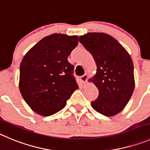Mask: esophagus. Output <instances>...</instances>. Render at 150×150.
Instances as JSON below:
<instances>
[{"label": "esophagus", "mask_w": 150, "mask_h": 150, "mask_svg": "<svg viewBox=\"0 0 150 150\" xmlns=\"http://www.w3.org/2000/svg\"><path fill=\"white\" fill-rule=\"evenodd\" d=\"M87 78H88V75L85 74V75H82V76L80 77V79H81V81L83 83H85L86 82V81H87Z\"/></svg>", "instance_id": "1"}]
</instances>
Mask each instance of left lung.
Segmentation results:
<instances>
[{"label": "left lung", "mask_w": 150, "mask_h": 150, "mask_svg": "<svg viewBox=\"0 0 150 150\" xmlns=\"http://www.w3.org/2000/svg\"><path fill=\"white\" fill-rule=\"evenodd\" d=\"M79 42L92 54L97 72L92 81L99 91L92 108L105 116L119 113L129 100L135 88L132 60L121 43L110 35L89 33Z\"/></svg>", "instance_id": "1"}]
</instances>
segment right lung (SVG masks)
I'll list each match as a JSON object with an SVG mask.
<instances>
[{"label": "right lung", "mask_w": 150, "mask_h": 150, "mask_svg": "<svg viewBox=\"0 0 150 150\" xmlns=\"http://www.w3.org/2000/svg\"><path fill=\"white\" fill-rule=\"evenodd\" d=\"M78 37L52 34L43 38L23 57L19 89L30 108L43 116L62 110L78 85L68 56Z\"/></svg>", "instance_id": "1"}]
</instances>
